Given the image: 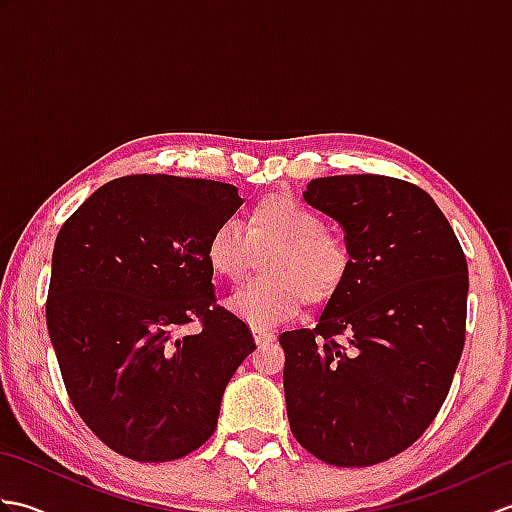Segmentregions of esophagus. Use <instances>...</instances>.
<instances>
[{
    "label": "esophagus",
    "mask_w": 512,
    "mask_h": 512,
    "mask_svg": "<svg viewBox=\"0 0 512 512\" xmlns=\"http://www.w3.org/2000/svg\"><path fill=\"white\" fill-rule=\"evenodd\" d=\"M253 339L257 345H268L275 341V332H270L266 328H253Z\"/></svg>",
    "instance_id": "34e87169"
}]
</instances>
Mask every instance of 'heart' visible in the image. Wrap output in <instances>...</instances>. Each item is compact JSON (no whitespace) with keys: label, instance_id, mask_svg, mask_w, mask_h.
I'll return each mask as SVG.
<instances>
[{"label":"heart","instance_id":"1","mask_svg":"<svg viewBox=\"0 0 512 512\" xmlns=\"http://www.w3.org/2000/svg\"><path fill=\"white\" fill-rule=\"evenodd\" d=\"M262 259L266 277L250 281L226 301V308L250 328H270L292 317L303 299H332L350 268V253L339 237L328 233L323 215L292 195H270L246 215V235L233 222L213 228L206 242V264L217 277L239 281L253 262Z\"/></svg>","mask_w":512,"mask_h":512}]
</instances>
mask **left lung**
Masks as SVG:
<instances>
[{
	"label": "left lung",
	"instance_id": "1",
	"mask_svg": "<svg viewBox=\"0 0 512 512\" xmlns=\"http://www.w3.org/2000/svg\"><path fill=\"white\" fill-rule=\"evenodd\" d=\"M303 200L343 228L350 268L312 330L279 334L292 436L334 466L385 462L422 436L451 389L466 257L438 204L411 182L314 178Z\"/></svg>",
	"mask_w": 512,
	"mask_h": 512
}]
</instances>
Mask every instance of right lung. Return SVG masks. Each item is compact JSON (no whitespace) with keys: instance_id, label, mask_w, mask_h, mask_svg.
Listing matches in <instances>:
<instances>
[{"instance_id":"add662e5","label":"right lung","mask_w":512,"mask_h":512,"mask_svg":"<svg viewBox=\"0 0 512 512\" xmlns=\"http://www.w3.org/2000/svg\"><path fill=\"white\" fill-rule=\"evenodd\" d=\"M239 204L226 182L125 176L57 235L46 321L63 383L83 422L129 460L202 447L228 380L255 350L246 323L215 306L204 255ZM193 318L203 332L176 337Z\"/></svg>"}]
</instances>
